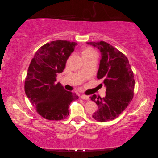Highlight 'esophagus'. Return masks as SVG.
<instances>
[{
    "label": "esophagus",
    "mask_w": 158,
    "mask_h": 158,
    "mask_svg": "<svg viewBox=\"0 0 158 158\" xmlns=\"http://www.w3.org/2000/svg\"><path fill=\"white\" fill-rule=\"evenodd\" d=\"M81 98L82 99L88 100V99H89V97L87 95H81Z\"/></svg>",
    "instance_id": "1"
}]
</instances>
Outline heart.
<instances>
[{
    "mask_svg": "<svg viewBox=\"0 0 158 158\" xmlns=\"http://www.w3.org/2000/svg\"><path fill=\"white\" fill-rule=\"evenodd\" d=\"M95 54H96L95 51L94 49H93V48H91L90 47L84 48L83 49V51H82V52H81V55H82L83 58L85 57V56H90V55H95Z\"/></svg>",
    "mask_w": 158,
    "mask_h": 158,
    "instance_id": "heart-1",
    "label": "heart"
}]
</instances>
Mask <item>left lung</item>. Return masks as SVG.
<instances>
[{
	"mask_svg": "<svg viewBox=\"0 0 158 158\" xmlns=\"http://www.w3.org/2000/svg\"><path fill=\"white\" fill-rule=\"evenodd\" d=\"M87 43L97 47L101 52L97 77L103 80L106 87L104 98L96 95L90 97L98 106L93 118L101 122L113 120L125 110L133 99L135 86L133 73L125 55L110 44L105 41Z\"/></svg>",
	"mask_w": 158,
	"mask_h": 158,
	"instance_id": "obj_1",
	"label": "left lung"
}]
</instances>
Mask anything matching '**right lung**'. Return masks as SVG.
Here are the masks:
<instances>
[{
	"label": "right lung",
	"instance_id": "obj_1",
	"mask_svg": "<svg viewBox=\"0 0 158 158\" xmlns=\"http://www.w3.org/2000/svg\"><path fill=\"white\" fill-rule=\"evenodd\" d=\"M76 43L54 40L36 52L28 69L25 91L38 114L48 120H61L69 114V106L79 98L74 93L55 84L57 74L64 70Z\"/></svg>",
	"mask_w": 158,
	"mask_h": 158
}]
</instances>
